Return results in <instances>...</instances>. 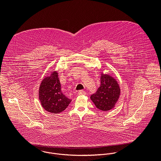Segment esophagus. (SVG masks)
Segmentation results:
<instances>
[{
  "mask_svg": "<svg viewBox=\"0 0 161 161\" xmlns=\"http://www.w3.org/2000/svg\"><path fill=\"white\" fill-rule=\"evenodd\" d=\"M78 95H86V92L83 90H80L78 92Z\"/></svg>",
  "mask_w": 161,
  "mask_h": 161,
  "instance_id": "1",
  "label": "esophagus"
}]
</instances>
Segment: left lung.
Instances as JSON below:
<instances>
[{
    "label": "left lung",
    "instance_id": "left-lung-1",
    "mask_svg": "<svg viewBox=\"0 0 161 161\" xmlns=\"http://www.w3.org/2000/svg\"><path fill=\"white\" fill-rule=\"evenodd\" d=\"M100 80V86L90 98L97 108L106 112L115 107L120 95V88L116 79L110 75L102 72Z\"/></svg>",
    "mask_w": 161,
    "mask_h": 161
}]
</instances>
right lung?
<instances>
[{
    "label": "right lung",
    "mask_w": 161,
    "mask_h": 161,
    "mask_svg": "<svg viewBox=\"0 0 161 161\" xmlns=\"http://www.w3.org/2000/svg\"><path fill=\"white\" fill-rule=\"evenodd\" d=\"M39 100L42 108L51 114H59L64 111L71 100L68 98L61 90L58 73L53 71L45 76L39 88Z\"/></svg>",
    "instance_id": "obj_1"
}]
</instances>
